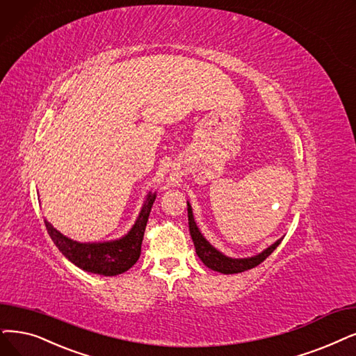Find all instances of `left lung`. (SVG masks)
<instances>
[{"label": "left lung", "instance_id": "8db88e82", "mask_svg": "<svg viewBox=\"0 0 356 356\" xmlns=\"http://www.w3.org/2000/svg\"><path fill=\"white\" fill-rule=\"evenodd\" d=\"M188 206V225H190V234L193 238V243L195 247V252L209 268L215 270V272H220L223 275H234V273H241L245 272V270L254 268L255 266H259L260 263H263L270 254H272L277 245L282 243V238L277 239L273 245H270L267 250H264L261 254L254 255V257L250 259H231L226 257L222 252H219L216 248H213L206 238L202 235V232L198 231V227L194 222L193 218V210L190 203H187Z\"/></svg>", "mask_w": 356, "mask_h": 356}]
</instances>
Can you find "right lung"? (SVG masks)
I'll return each mask as SVG.
<instances>
[{"label":"right lung","instance_id":"1","mask_svg":"<svg viewBox=\"0 0 356 356\" xmlns=\"http://www.w3.org/2000/svg\"><path fill=\"white\" fill-rule=\"evenodd\" d=\"M154 198L156 194L147 195V200L143 209H141L131 231L124 238L111 241V243L80 244L77 241L64 236L47 220L45 226L54 244L58 247V250L71 263L84 270V272L102 276H117L133 267L140 257L141 243H143L145 229Z\"/></svg>","mask_w":356,"mask_h":356}]
</instances>
